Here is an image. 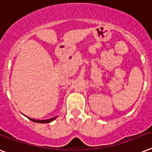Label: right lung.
<instances>
[{"mask_svg": "<svg viewBox=\"0 0 152 152\" xmlns=\"http://www.w3.org/2000/svg\"><path fill=\"white\" fill-rule=\"evenodd\" d=\"M56 118H57V116H55V117H53V118H50V119H45V120H36V119H31V118H28V119H30V120L33 121V122H34V123H50V122H52L53 120H55V119H56Z\"/></svg>", "mask_w": 152, "mask_h": 152, "instance_id": "1", "label": "right lung"}]
</instances>
